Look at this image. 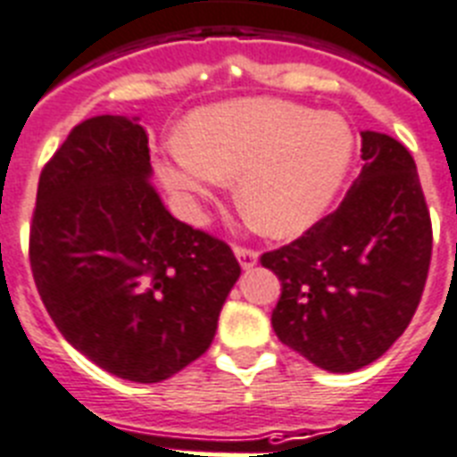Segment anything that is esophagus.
Wrapping results in <instances>:
<instances>
[{
    "label": "esophagus",
    "instance_id": "1",
    "mask_svg": "<svg viewBox=\"0 0 457 457\" xmlns=\"http://www.w3.org/2000/svg\"><path fill=\"white\" fill-rule=\"evenodd\" d=\"M233 252H236L237 262H240V266H243V269H252V266L256 263V259H259L256 250H252V247H245V245H236V247H233Z\"/></svg>",
    "mask_w": 457,
    "mask_h": 457
}]
</instances>
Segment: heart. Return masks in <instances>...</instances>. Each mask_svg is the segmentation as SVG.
Segmentation results:
<instances>
[{
	"instance_id": "1",
	"label": "heart",
	"mask_w": 457,
	"mask_h": 457,
	"mask_svg": "<svg viewBox=\"0 0 457 457\" xmlns=\"http://www.w3.org/2000/svg\"><path fill=\"white\" fill-rule=\"evenodd\" d=\"M353 161V133L337 114L273 97L198 109L184 146L158 161L168 191L188 203L236 179L245 217L270 236H296L322 217Z\"/></svg>"
}]
</instances>
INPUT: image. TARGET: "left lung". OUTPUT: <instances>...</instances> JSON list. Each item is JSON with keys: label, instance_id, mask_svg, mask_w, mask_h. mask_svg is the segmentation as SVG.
<instances>
[{"label": "left lung", "instance_id": "left-lung-1", "mask_svg": "<svg viewBox=\"0 0 457 457\" xmlns=\"http://www.w3.org/2000/svg\"><path fill=\"white\" fill-rule=\"evenodd\" d=\"M361 161L334 212L262 254L282 285L270 315L278 338L334 373L367 367L404 334L432 259V221L409 149L364 130Z\"/></svg>", "mask_w": 457, "mask_h": 457}]
</instances>
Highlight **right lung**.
<instances>
[{
	"mask_svg": "<svg viewBox=\"0 0 457 457\" xmlns=\"http://www.w3.org/2000/svg\"><path fill=\"white\" fill-rule=\"evenodd\" d=\"M29 266L67 343L135 383L198 360L240 278L224 240L168 212L137 119L109 114L71 128L41 170Z\"/></svg>",
	"mask_w": 457,
	"mask_h": 457,
	"instance_id": "right-lung-1",
	"label": "right lung"
}]
</instances>
